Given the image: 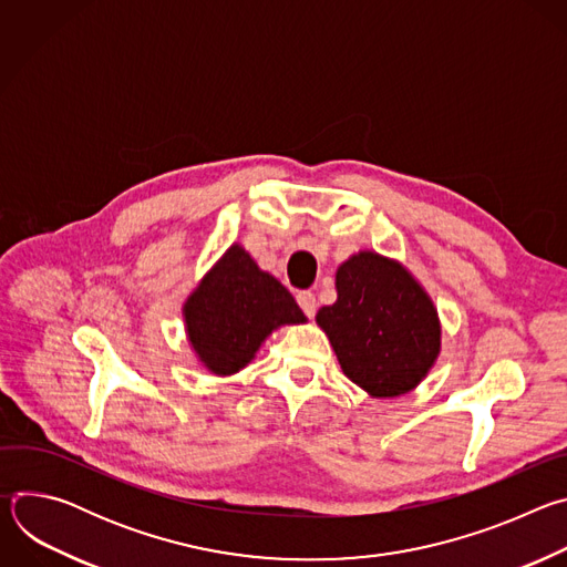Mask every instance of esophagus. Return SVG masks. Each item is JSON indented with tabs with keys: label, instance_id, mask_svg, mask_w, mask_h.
I'll return each mask as SVG.
<instances>
[{
	"label": "esophagus",
	"instance_id": "esophagus-1",
	"mask_svg": "<svg viewBox=\"0 0 567 567\" xmlns=\"http://www.w3.org/2000/svg\"><path fill=\"white\" fill-rule=\"evenodd\" d=\"M296 300H298L300 309L305 311V316H307V318H313V313H316V296H313L311 291H300V293L296 296Z\"/></svg>",
	"mask_w": 567,
	"mask_h": 567
}]
</instances>
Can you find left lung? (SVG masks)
Listing matches in <instances>:
<instances>
[{"instance_id":"1","label":"left lung","mask_w":567,"mask_h":567,"mask_svg":"<svg viewBox=\"0 0 567 567\" xmlns=\"http://www.w3.org/2000/svg\"><path fill=\"white\" fill-rule=\"evenodd\" d=\"M343 374L377 399L415 390L442 350L437 307L399 260L359 251L337 269V302L320 307Z\"/></svg>"}]
</instances>
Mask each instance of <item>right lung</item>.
I'll return each mask as SVG.
<instances>
[{
  "mask_svg": "<svg viewBox=\"0 0 567 567\" xmlns=\"http://www.w3.org/2000/svg\"><path fill=\"white\" fill-rule=\"evenodd\" d=\"M182 311L197 361L215 377L247 368L278 328L307 322L287 287L237 241L190 291Z\"/></svg>",
  "mask_w": 567,
  "mask_h": 567,
  "instance_id": "right-lung-1",
  "label": "right lung"
}]
</instances>
